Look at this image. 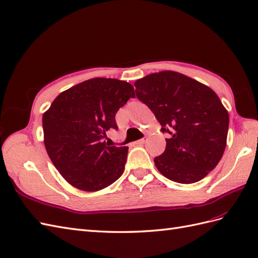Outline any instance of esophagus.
Instances as JSON below:
<instances>
[{"label":"esophagus","mask_w":258,"mask_h":258,"mask_svg":"<svg viewBox=\"0 0 258 258\" xmlns=\"http://www.w3.org/2000/svg\"><path fill=\"white\" fill-rule=\"evenodd\" d=\"M145 142H146V139H141V140L137 141L136 144H137V145H143Z\"/></svg>","instance_id":"esophagus-1"}]
</instances>
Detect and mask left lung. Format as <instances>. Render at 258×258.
Returning <instances> with one entry per match:
<instances>
[{
    "mask_svg": "<svg viewBox=\"0 0 258 258\" xmlns=\"http://www.w3.org/2000/svg\"><path fill=\"white\" fill-rule=\"evenodd\" d=\"M138 99L170 135L154 158L158 171L178 183L205 178L227 145L229 115L218 95L203 83L177 72L150 74L135 82Z\"/></svg>",
    "mask_w": 258,
    "mask_h": 258,
    "instance_id": "obj_1",
    "label": "left lung"
}]
</instances>
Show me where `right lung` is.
<instances>
[{
  "mask_svg": "<svg viewBox=\"0 0 258 258\" xmlns=\"http://www.w3.org/2000/svg\"><path fill=\"white\" fill-rule=\"evenodd\" d=\"M135 96L127 81L93 78L59 93L44 112L47 155L69 184L95 192L122 175L128 148L109 146L104 139L117 129L118 109Z\"/></svg>",
  "mask_w": 258,
  "mask_h": 258,
  "instance_id": "add662e5",
  "label": "right lung"
}]
</instances>
